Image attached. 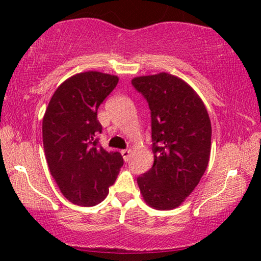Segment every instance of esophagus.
<instances>
[{
    "instance_id": "obj_1",
    "label": "esophagus",
    "mask_w": 261,
    "mask_h": 261,
    "mask_svg": "<svg viewBox=\"0 0 261 261\" xmlns=\"http://www.w3.org/2000/svg\"><path fill=\"white\" fill-rule=\"evenodd\" d=\"M130 149H123V151H121V154H122L124 162H128L130 158Z\"/></svg>"
}]
</instances>
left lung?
I'll list each match as a JSON object with an SVG mask.
<instances>
[{
	"label": "left lung",
	"instance_id": "1",
	"mask_svg": "<svg viewBox=\"0 0 261 261\" xmlns=\"http://www.w3.org/2000/svg\"><path fill=\"white\" fill-rule=\"evenodd\" d=\"M132 84L147 99L152 117L154 163L138 178L140 194L151 208L172 210L195 190L208 166L209 114L197 92L173 74L134 77Z\"/></svg>",
	"mask_w": 261,
	"mask_h": 261
}]
</instances>
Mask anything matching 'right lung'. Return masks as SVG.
Masks as SVG:
<instances>
[{
	"instance_id": "1",
	"label": "right lung",
	"mask_w": 261,
	"mask_h": 261,
	"mask_svg": "<svg viewBox=\"0 0 261 261\" xmlns=\"http://www.w3.org/2000/svg\"><path fill=\"white\" fill-rule=\"evenodd\" d=\"M119 77L87 71L57 88L42 117V142L47 165L59 190L73 204L101 203L114 184L123 158L97 145L102 126L97 109Z\"/></svg>"
}]
</instances>
